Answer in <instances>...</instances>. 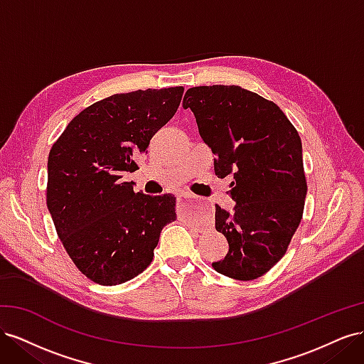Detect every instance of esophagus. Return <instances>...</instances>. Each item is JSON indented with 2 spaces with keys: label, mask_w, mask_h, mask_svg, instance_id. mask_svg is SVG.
<instances>
[{
  "label": "esophagus",
  "mask_w": 364,
  "mask_h": 364,
  "mask_svg": "<svg viewBox=\"0 0 364 364\" xmlns=\"http://www.w3.org/2000/svg\"><path fill=\"white\" fill-rule=\"evenodd\" d=\"M196 199H197V196H194L193 193H188V191H182L178 196V202L179 203H185L186 200H196Z\"/></svg>",
  "instance_id": "esophagus-1"
}]
</instances>
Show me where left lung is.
Masks as SVG:
<instances>
[{
  "mask_svg": "<svg viewBox=\"0 0 364 364\" xmlns=\"http://www.w3.org/2000/svg\"><path fill=\"white\" fill-rule=\"evenodd\" d=\"M182 105L215 155V176H234V211L215 205V229L229 250L213 267L238 281L257 279L284 257L301 223V136L279 106L235 85L190 87Z\"/></svg>",
  "mask_w": 364,
  "mask_h": 364,
  "instance_id": "left-lung-1",
  "label": "left lung"
}]
</instances>
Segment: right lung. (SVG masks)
I'll list each match as a JSON object with an SVG mask.
<instances>
[{
	"instance_id": "right-lung-1",
	"label": "right lung",
	"mask_w": 364,
	"mask_h": 364,
	"mask_svg": "<svg viewBox=\"0 0 364 364\" xmlns=\"http://www.w3.org/2000/svg\"><path fill=\"white\" fill-rule=\"evenodd\" d=\"M183 87L115 94L75 115L48 155L47 206L86 278L118 285L144 272L161 230L176 220L173 194L134 191L151 136L178 111Z\"/></svg>"
}]
</instances>
